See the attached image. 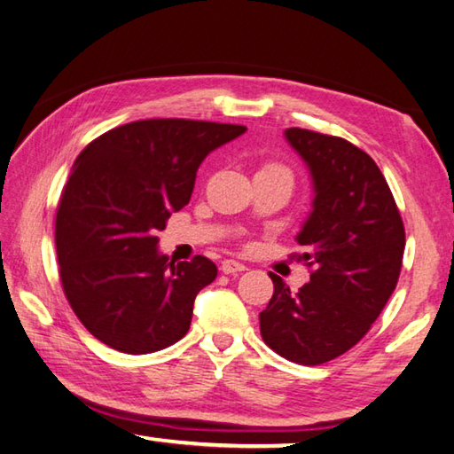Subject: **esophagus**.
I'll use <instances>...</instances> for the list:
<instances>
[{"mask_svg":"<svg viewBox=\"0 0 454 454\" xmlns=\"http://www.w3.org/2000/svg\"><path fill=\"white\" fill-rule=\"evenodd\" d=\"M220 270L224 271V274H238V271H244L246 266L240 262H236V260H224V262H222Z\"/></svg>","mask_w":454,"mask_h":454,"instance_id":"1","label":"esophagus"}]
</instances>
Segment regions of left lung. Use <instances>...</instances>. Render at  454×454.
<instances>
[{
  "mask_svg": "<svg viewBox=\"0 0 454 454\" xmlns=\"http://www.w3.org/2000/svg\"><path fill=\"white\" fill-rule=\"evenodd\" d=\"M306 164L311 210L295 236L313 268L294 294L276 274L274 295L260 313L263 341L301 365L340 357L364 337L397 286L405 228L381 170L340 137L286 129Z\"/></svg>",
  "mask_w": 454,
  "mask_h": 454,
  "instance_id": "8db88e82",
  "label": "left lung"
}]
</instances>
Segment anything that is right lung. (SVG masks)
Here are the masks:
<instances>
[{"label":"right lung","mask_w":454,"mask_h":454,"mask_svg":"<svg viewBox=\"0 0 454 454\" xmlns=\"http://www.w3.org/2000/svg\"><path fill=\"white\" fill-rule=\"evenodd\" d=\"M244 133L222 122L137 121L77 156L57 210L55 246L65 295L98 341L145 356L186 335L196 295L218 268L204 255L170 262L156 232L191 200L206 156Z\"/></svg>","instance_id":"add662e5"}]
</instances>
